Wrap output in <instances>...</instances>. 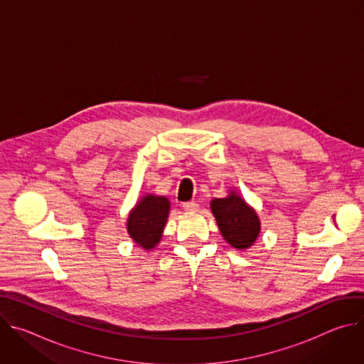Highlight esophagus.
I'll return each instance as SVG.
<instances>
[{
  "label": "esophagus",
  "mask_w": 364,
  "mask_h": 364,
  "mask_svg": "<svg viewBox=\"0 0 364 364\" xmlns=\"http://www.w3.org/2000/svg\"><path fill=\"white\" fill-rule=\"evenodd\" d=\"M183 209L186 212H197L198 210V204L196 201H188V203H183Z\"/></svg>",
  "instance_id": "obj_1"
}]
</instances>
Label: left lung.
Returning <instances> with one entry per match:
<instances>
[{"mask_svg": "<svg viewBox=\"0 0 364 364\" xmlns=\"http://www.w3.org/2000/svg\"><path fill=\"white\" fill-rule=\"evenodd\" d=\"M210 209L223 239L232 247L246 250L253 246L261 233V219L235 188L226 197L213 198Z\"/></svg>", "mask_w": 364, "mask_h": 364, "instance_id": "1", "label": "left lung"}]
</instances>
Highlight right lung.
<instances>
[{
	"label": "right lung",
	"mask_w": 364,
	"mask_h": 364,
	"mask_svg": "<svg viewBox=\"0 0 364 364\" xmlns=\"http://www.w3.org/2000/svg\"><path fill=\"white\" fill-rule=\"evenodd\" d=\"M171 203L166 196L144 194L132 207L127 219L129 237L144 250H151L161 242L168 220Z\"/></svg>",
	"instance_id": "add662e5"
}]
</instances>
